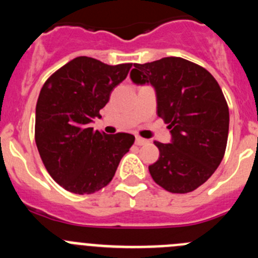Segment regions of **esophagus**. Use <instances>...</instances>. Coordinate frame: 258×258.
<instances>
[{"instance_id": "34e87169", "label": "esophagus", "mask_w": 258, "mask_h": 258, "mask_svg": "<svg viewBox=\"0 0 258 258\" xmlns=\"http://www.w3.org/2000/svg\"><path fill=\"white\" fill-rule=\"evenodd\" d=\"M149 142L147 140H145V138H141V137H137L136 138V143L138 146H142V145H146V143Z\"/></svg>"}]
</instances>
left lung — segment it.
<instances>
[{"label": "left lung", "mask_w": 258, "mask_h": 258, "mask_svg": "<svg viewBox=\"0 0 258 258\" xmlns=\"http://www.w3.org/2000/svg\"><path fill=\"white\" fill-rule=\"evenodd\" d=\"M131 79L155 89L157 116L170 129V143L149 166L152 179L173 194L191 192L217 169L229 136V107L220 85L206 68L178 56L134 64Z\"/></svg>", "instance_id": "1"}]
</instances>
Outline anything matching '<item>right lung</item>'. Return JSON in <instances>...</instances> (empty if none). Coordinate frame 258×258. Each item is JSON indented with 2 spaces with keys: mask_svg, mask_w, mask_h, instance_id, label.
Wrapping results in <instances>:
<instances>
[{
  "mask_svg": "<svg viewBox=\"0 0 258 258\" xmlns=\"http://www.w3.org/2000/svg\"><path fill=\"white\" fill-rule=\"evenodd\" d=\"M131 68L132 63L108 66L79 56L52 74L41 89L36 145L52 179L70 192L85 195L107 186L134 143L129 133L109 136L89 127L93 118H101L99 111Z\"/></svg>",
  "mask_w": 258,
  "mask_h": 258,
  "instance_id": "add662e5",
  "label": "right lung"
}]
</instances>
